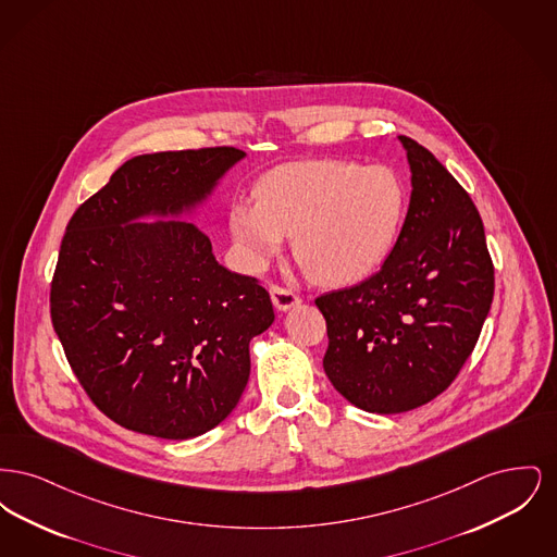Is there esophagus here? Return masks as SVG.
<instances>
[{
    "instance_id": "34e87169",
    "label": "esophagus",
    "mask_w": 557,
    "mask_h": 557,
    "mask_svg": "<svg viewBox=\"0 0 557 557\" xmlns=\"http://www.w3.org/2000/svg\"><path fill=\"white\" fill-rule=\"evenodd\" d=\"M271 300L275 305V309L280 311H288L292 307L300 305V296L288 290V288H282V286H271Z\"/></svg>"
}]
</instances>
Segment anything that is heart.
I'll return each mask as SVG.
<instances>
[{
  "label": "heart",
  "mask_w": 557,
  "mask_h": 557,
  "mask_svg": "<svg viewBox=\"0 0 557 557\" xmlns=\"http://www.w3.org/2000/svg\"><path fill=\"white\" fill-rule=\"evenodd\" d=\"M407 214V189L391 166L350 160L284 164L259 182L257 202L230 212V232L255 269L294 238V259L327 288L373 275L395 250Z\"/></svg>",
  "instance_id": "b5f03b06"
}]
</instances>
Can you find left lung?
<instances>
[{"instance_id": "left-lung-1", "label": "left lung", "mask_w": 557, "mask_h": 557, "mask_svg": "<svg viewBox=\"0 0 557 557\" xmlns=\"http://www.w3.org/2000/svg\"><path fill=\"white\" fill-rule=\"evenodd\" d=\"M411 200L395 250L370 280L327 292L323 370L370 413H403L447 391L488 315L495 269L468 191L416 139L398 135Z\"/></svg>"}]
</instances>
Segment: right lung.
I'll return each mask as SVG.
<instances>
[{
  "label": "right lung",
  "instance_id": "add662e5",
  "mask_svg": "<svg viewBox=\"0 0 557 557\" xmlns=\"http://www.w3.org/2000/svg\"><path fill=\"white\" fill-rule=\"evenodd\" d=\"M244 157L230 146L135 157L66 225L53 330L87 397L127 430L194 438L246 388L248 345L275 319L269 292L219 265L194 223H139L194 209Z\"/></svg>",
  "mask_w": 557,
  "mask_h": 557
}]
</instances>
